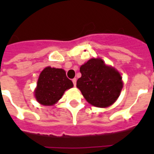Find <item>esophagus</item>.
Returning <instances> with one entry per match:
<instances>
[{
	"instance_id": "obj_1",
	"label": "esophagus",
	"mask_w": 154,
	"mask_h": 154,
	"mask_svg": "<svg viewBox=\"0 0 154 154\" xmlns=\"http://www.w3.org/2000/svg\"><path fill=\"white\" fill-rule=\"evenodd\" d=\"M72 83H73V85L76 86V85H77V79H76V78H73V79H72Z\"/></svg>"
}]
</instances>
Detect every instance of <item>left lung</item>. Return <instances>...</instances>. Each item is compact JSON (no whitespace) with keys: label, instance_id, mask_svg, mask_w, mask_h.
I'll use <instances>...</instances> for the list:
<instances>
[{"label":"left lung","instance_id":"obj_1","mask_svg":"<svg viewBox=\"0 0 154 154\" xmlns=\"http://www.w3.org/2000/svg\"><path fill=\"white\" fill-rule=\"evenodd\" d=\"M82 77L77 87L86 101L97 107L105 108L115 102L122 91V77L114 68L101 59L92 58L80 68Z\"/></svg>","mask_w":154,"mask_h":154}]
</instances>
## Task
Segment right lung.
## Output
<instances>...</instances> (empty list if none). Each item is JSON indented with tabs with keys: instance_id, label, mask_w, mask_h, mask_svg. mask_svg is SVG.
<instances>
[{
	"instance_id": "right-lung-1",
	"label": "right lung",
	"mask_w": 154,
	"mask_h": 154,
	"mask_svg": "<svg viewBox=\"0 0 154 154\" xmlns=\"http://www.w3.org/2000/svg\"><path fill=\"white\" fill-rule=\"evenodd\" d=\"M73 86L64 69L46 67L39 76L35 97L44 105H53L62 97L64 92Z\"/></svg>"
}]
</instances>
